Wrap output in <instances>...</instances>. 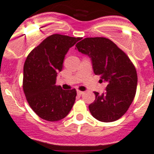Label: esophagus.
Wrapping results in <instances>:
<instances>
[{"instance_id": "obj_1", "label": "esophagus", "mask_w": 154, "mask_h": 154, "mask_svg": "<svg viewBox=\"0 0 154 154\" xmlns=\"http://www.w3.org/2000/svg\"><path fill=\"white\" fill-rule=\"evenodd\" d=\"M77 94L80 95H80H82V94H84V91H80V90H77Z\"/></svg>"}]
</instances>
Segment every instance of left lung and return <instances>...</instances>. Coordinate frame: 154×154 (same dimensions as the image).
Returning <instances> with one entry per match:
<instances>
[{
  "mask_svg": "<svg viewBox=\"0 0 154 154\" xmlns=\"http://www.w3.org/2000/svg\"><path fill=\"white\" fill-rule=\"evenodd\" d=\"M76 49L91 58L94 74L107 83L106 92H94L96 100L89 106L92 116L103 122H112L128 111L135 97L137 71L128 56L109 38H86Z\"/></svg>",
  "mask_w": 154,
  "mask_h": 154,
  "instance_id": "left-lung-1",
  "label": "left lung"
}]
</instances>
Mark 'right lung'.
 <instances>
[{"mask_svg":"<svg viewBox=\"0 0 154 154\" xmlns=\"http://www.w3.org/2000/svg\"><path fill=\"white\" fill-rule=\"evenodd\" d=\"M80 39V37L54 34L27 56L23 67V91L32 109L44 120H61L74 106L75 89L64 90L56 86L55 82L67 51Z\"/></svg>","mask_w":154,"mask_h":154,"instance_id":"1","label":"right lung"}]
</instances>
